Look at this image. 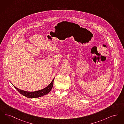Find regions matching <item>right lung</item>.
<instances>
[{"instance_id":"obj_1","label":"right lung","mask_w":124,"mask_h":124,"mask_svg":"<svg viewBox=\"0 0 124 124\" xmlns=\"http://www.w3.org/2000/svg\"><path fill=\"white\" fill-rule=\"evenodd\" d=\"M54 80V78L52 80L51 83L47 86L45 88L42 89L39 91H37L35 92H26L23 90H21L20 89L17 88L15 86L14 87L18 90V92L22 95H23L24 96L28 98H39L40 97H42L43 96H44L45 95L48 94L52 90V89L53 87V81Z\"/></svg>"}]
</instances>
